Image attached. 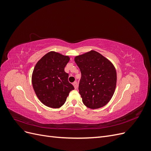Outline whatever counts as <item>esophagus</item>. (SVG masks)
I'll use <instances>...</instances> for the list:
<instances>
[{
	"label": "esophagus",
	"mask_w": 151,
	"mask_h": 151,
	"mask_svg": "<svg viewBox=\"0 0 151 151\" xmlns=\"http://www.w3.org/2000/svg\"><path fill=\"white\" fill-rule=\"evenodd\" d=\"M73 86H74V88L76 89H77V82L76 81V82H74V83H73Z\"/></svg>",
	"instance_id": "esophagus-1"
}]
</instances>
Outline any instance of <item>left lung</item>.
<instances>
[{
	"mask_svg": "<svg viewBox=\"0 0 151 151\" xmlns=\"http://www.w3.org/2000/svg\"><path fill=\"white\" fill-rule=\"evenodd\" d=\"M74 60L81 72L79 94L85 106L98 109L111 99L116 86V71L112 62L94 50L77 55Z\"/></svg>",
	"mask_w": 151,
	"mask_h": 151,
	"instance_id": "obj_1",
	"label": "left lung"
}]
</instances>
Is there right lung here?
I'll list each match as a JSON object with an SVG mask.
<instances>
[{
	"mask_svg": "<svg viewBox=\"0 0 151 151\" xmlns=\"http://www.w3.org/2000/svg\"><path fill=\"white\" fill-rule=\"evenodd\" d=\"M69 60V56L51 51L36 63L32 73V84L36 96L45 106L60 108L74 89L64 70Z\"/></svg>",
	"mask_w": 151,
	"mask_h": 151,
	"instance_id": "right-lung-1",
	"label": "right lung"
}]
</instances>
